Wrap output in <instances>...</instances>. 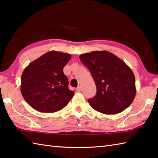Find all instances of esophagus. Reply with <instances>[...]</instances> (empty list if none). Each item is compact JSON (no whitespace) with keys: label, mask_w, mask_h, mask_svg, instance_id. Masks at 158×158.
<instances>
[{"label":"esophagus","mask_w":158,"mask_h":158,"mask_svg":"<svg viewBox=\"0 0 158 158\" xmlns=\"http://www.w3.org/2000/svg\"><path fill=\"white\" fill-rule=\"evenodd\" d=\"M76 90H77V92H81V86H78V87L77 88V89H76Z\"/></svg>","instance_id":"34e87169"}]
</instances>
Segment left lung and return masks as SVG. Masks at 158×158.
Here are the masks:
<instances>
[{"mask_svg": "<svg viewBox=\"0 0 158 158\" xmlns=\"http://www.w3.org/2000/svg\"><path fill=\"white\" fill-rule=\"evenodd\" d=\"M90 71L97 94L88 103L98 112L118 114L134 100L136 88L134 74L122 60L106 51H92L79 56Z\"/></svg>", "mask_w": 158, "mask_h": 158, "instance_id": "obj_1", "label": "left lung"}]
</instances>
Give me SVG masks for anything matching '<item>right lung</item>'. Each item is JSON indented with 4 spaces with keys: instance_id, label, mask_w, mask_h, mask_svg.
<instances>
[{
    "instance_id": "1",
    "label": "right lung",
    "mask_w": 158,
    "mask_h": 158,
    "mask_svg": "<svg viewBox=\"0 0 158 158\" xmlns=\"http://www.w3.org/2000/svg\"><path fill=\"white\" fill-rule=\"evenodd\" d=\"M71 55L51 51L31 62L23 70L20 90L24 99L40 112H55L67 106L75 92L69 89L63 72Z\"/></svg>"
}]
</instances>
